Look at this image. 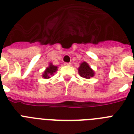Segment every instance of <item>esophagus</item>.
Masks as SVG:
<instances>
[{"label": "esophagus", "mask_w": 134, "mask_h": 134, "mask_svg": "<svg viewBox=\"0 0 134 134\" xmlns=\"http://www.w3.org/2000/svg\"><path fill=\"white\" fill-rule=\"evenodd\" d=\"M64 65H66V66H69V65H71V63H64Z\"/></svg>", "instance_id": "1"}]
</instances>
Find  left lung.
Returning a JSON list of instances; mask_svg holds the SVG:
<instances>
[{"instance_id": "1", "label": "left lung", "mask_w": 134, "mask_h": 134, "mask_svg": "<svg viewBox=\"0 0 134 134\" xmlns=\"http://www.w3.org/2000/svg\"><path fill=\"white\" fill-rule=\"evenodd\" d=\"M79 73L81 77L84 79H90L94 76V71L89 67L87 63L83 62L81 64V66L79 68Z\"/></svg>"}]
</instances>
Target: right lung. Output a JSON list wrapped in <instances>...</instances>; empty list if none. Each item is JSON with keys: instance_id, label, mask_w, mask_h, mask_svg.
Wrapping results in <instances>:
<instances>
[{"instance_id": "1", "label": "right lung", "mask_w": 134, "mask_h": 134, "mask_svg": "<svg viewBox=\"0 0 134 134\" xmlns=\"http://www.w3.org/2000/svg\"><path fill=\"white\" fill-rule=\"evenodd\" d=\"M57 71V67L56 66H54V65H53L52 64H51L49 65V67H47L46 69V71H44V73L43 74V77L44 78V79H48V78H50L51 76H52L54 72Z\"/></svg>"}]
</instances>
